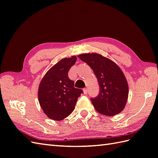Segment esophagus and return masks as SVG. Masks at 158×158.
<instances>
[{
	"label": "esophagus",
	"instance_id": "34e87169",
	"mask_svg": "<svg viewBox=\"0 0 158 158\" xmlns=\"http://www.w3.org/2000/svg\"><path fill=\"white\" fill-rule=\"evenodd\" d=\"M83 92H84V94H86L88 92V88H84L83 89Z\"/></svg>",
	"mask_w": 158,
	"mask_h": 158
}]
</instances>
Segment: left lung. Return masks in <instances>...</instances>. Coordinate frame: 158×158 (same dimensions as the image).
Listing matches in <instances>:
<instances>
[{"instance_id": "left-lung-1", "label": "left lung", "mask_w": 158, "mask_h": 158, "mask_svg": "<svg viewBox=\"0 0 158 158\" xmlns=\"http://www.w3.org/2000/svg\"><path fill=\"white\" fill-rule=\"evenodd\" d=\"M93 70L100 86L99 94L91 98L96 110L114 116L124 109L129 95V86L123 72L113 61L97 53L78 56Z\"/></svg>"}]
</instances>
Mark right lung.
Masks as SVG:
<instances>
[{
    "label": "right lung",
    "instance_id": "right-lung-1",
    "mask_svg": "<svg viewBox=\"0 0 158 158\" xmlns=\"http://www.w3.org/2000/svg\"><path fill=\"white\" fill-rule=\"evenodd\" d=\"M76 61V56L61 59L44 75L38 89V99L44 113L54 121H61L75 109L83 91L74 88L68 73Z\"/></svg>",
    "mask_w": 158,
    "mask_h": 158
}]
</instances>
